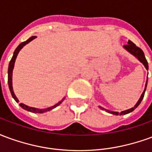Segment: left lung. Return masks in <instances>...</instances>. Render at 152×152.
<instances>
[{
	"instance_id": "obj_1",
	"label": "left lung",
	"mask_w": 152,
	"mask_h": 152,
	"mask_svg": "<svg viewBox=\"0 0 152 152\" xmlns=\"http://www.w3.org/2000/svg\"><path fill=\"white\" fill-rule=\"evenodd\" d=\"M124 47L128 50V51H129V53H131L132 54H134L135 57H137V58H138V60H139L141 63H142L144 66H145V67L147 68V70H148V63H147V59H146V58H145L143 51L141 50L139 47L136 46V45H135L134 43H133L131 40H129V41H128V44L124 45ZM147 83H146V86H145V89H144L143 93L142 94L140 99H139V100L137 101V102L136 103V105L134 106V107L129 109V110H126V111H124V112H121V113H119V112H111V111H107V112H108L109 113H112V114H114V115H119V114L125 115V114H128V113H129V112H133L134 109L136 108L137 106L140 104L141 102H142V99H143L144 94H145V91H146V88H147ZM100 108H102V107H100Z\"/></svg>"
}]
</instances>
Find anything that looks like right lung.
<instances>
[{"label": "right lung", "instance_id": "1", "mask_svg": "<svg viewBox=\"0 0 152 152\" xmlns=\"http://www.w3.org/2000/svg\"><path fill=\"white\" fill-rule=\"evenodd\" d=\"M37 37H30L28 40H27L26 41L24 42H22L19 45H18L17 48H16V50H15V52H14V55L12 57L11 60H10V64H9V69H8V84H9V88H10V93H11V95L12 97L15 99V100L16 102H18V99L16 98V96H15V93L13 91V87H12V72H13V69H14V66H15V59H16V57L18 55V52H19V50H21L23 47L25 45H27L28 43H29L30 41H31L32 40H34L35 38ZM63 99H62L60 102H58L57 103L56 105L53 106V107H49V108H45V109H37V108H35V107H28V106L25 105L23 103H20L19 106L21 107L22 108H23L24 110L26 111H28V112H33V113H44V112H49L50 110H52L53 109L54 107H56L58 106L59 105L61 102H63Z\"/></svg>", "mask_w": 152, "mask_h": 152}]
</instances>
